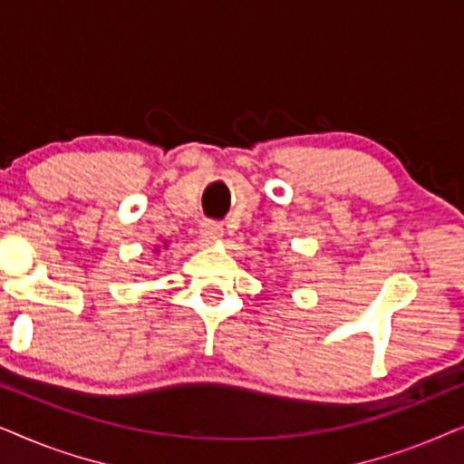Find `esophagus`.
<instances>
[{"instance_id": "esophagus-1", "label": "esophagus", "mask_w": 464, "mask_h": 464, "mask_svg": "<svg viewBox=\"0 0 464 464\" xmlns=\"http://www.w3.org/2000/svg\"><path fill=\"white\" fill-rule=\"evenodd\" d=\"M224 237V227L218 221H202L200 226V238L205 243H218V240Z\"/></svg>"}]
</instances>
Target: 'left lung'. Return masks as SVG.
Returning a JSON list of instances; mask_svg holds the SVG:
<instances>
[{
    "instance_id": "left-lung-1",
    "label": "left lung",
    "mask_w": 464,
    "mask_h": 464,
    "mask_svg": "<svg viewBox=\"0 0 464 464\" xmlns=\"http://www.w3.org/2000/svg\"><path fill=\"white\" fill-rule=\"evenodd\" d=\"M268 251H272V249H268Z\"/></svg>"
}]
</instances>
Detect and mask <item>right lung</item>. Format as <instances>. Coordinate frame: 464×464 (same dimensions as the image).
<instances>
[{
	"mask_svg": "<svg viewBox=\"0 0 464 464\" xmlns=\"http://www.w3.org/2000/svg\"><path fill=\"white\" fill-rule=\"evenodd\" d=\"M164 246H167V243H164ZM154 251H156V253H158V249H154Z\"/></svg>",
	"mask_w": 464,
	"mask_h": 464,
	"instance_id": "add662e5",
	"label": "right lung"
}]
</instances>
